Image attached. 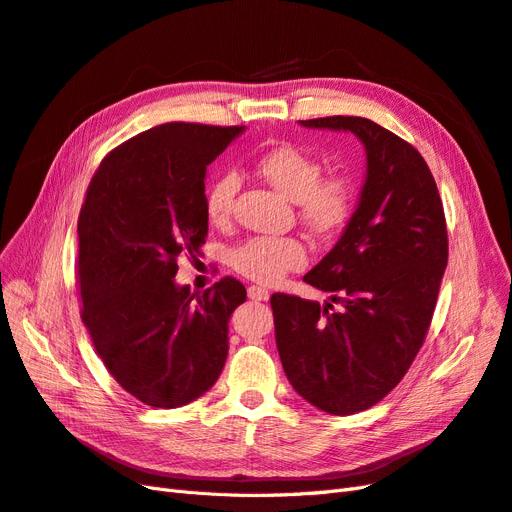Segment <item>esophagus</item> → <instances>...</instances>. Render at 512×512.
Wrapping results in <instances>:
<instances>
[{"instance_id": "1", "label": "esophagus", "mask_w": 512, "mask_h": 512, "mask_svg": "<svg viewBox=\"0 0 512 512\" xmlns=\"http://www.w3.org/2000/svg\"><path fill=\"white\" fill-rule=\"evenodd\" d=\"M248 298L257 300V302H261V300L266 302L270 298V291L264 289V287H259V285H251V287H248Z\"/></svg>"}]
</instances>
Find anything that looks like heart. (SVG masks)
I'll use <instances>...</instances> for the list:
<instances>
[{"instance_id": "1", "label": "heart", "mask_w": 512, "mask_h": 512, "mask_svg": "<svg viewBox=\"0 0 512 512\" xmlns=\"http://www.w3.org/2000/svg\"><path fill=\"white\" fill-rule=\"evenodd\" d=\"M257 171L287 199L298 203L300 221L315 233L337 231L354 206V186L345 175L321 178V163L294 145H281L257 160ZM240 178L225 171L208 184L203 195L208 221L225 225L233 212ZM231 268L246 279L276 283L289 270L306 264V248L296 238L255 236L229 253Z\"/></svg>"}]
</instances>
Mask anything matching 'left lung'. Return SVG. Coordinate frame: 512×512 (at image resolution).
<instances>
[{"label":"left lung","instance_id":"left-lung-1","mask_svg":"<svg viewBox=\"0 0 512 512\" xmlns=\"http://www.w3.org/2000/svg\"><path fill=\"white\" fill-rule=\"evenodd\" d=\"M300 124L345 130L367 152L356 212L332 251L304 274L330 302L270 298L289 384L321 412L349 416L382 401L425 343L448 264L446 218L414 145L354 115Z\"/></svg>","mask_w":512,"mask_h":512}]
</instances>
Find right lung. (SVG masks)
I'll list each match as a JSON object with an SVG mask.
<instances>
[{
	"label": "right lung",
	"mask_w": 512,
	"mask_h": 512,
	"mask_svg": "<svg viewBox=\"0 0 512 512\" xmlns=\"http://www.w3.org/2000/svg\"><path fill=\"white\" fill-rule=\"evenodd\" d=\"M242 130L154 126L102 158L87 188L77 225L81 319L115 382L145 405L191 403L225 367L244 285L225 276L193 294L175 274L180 255L206 244V169Z\"/></svg>",
	"instance_id": "obj_1"
}]
</instances>
